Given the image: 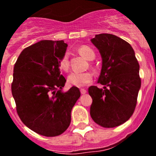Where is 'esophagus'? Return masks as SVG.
<instances>
[{
  "mask_svg": "<svg viewBox=\"0 0 156 156\" xmlns=\"http://www.w3.org/2000/svg\"><path fill=\"white\" fill-rule=\"evenodd\" d=\"M80 93L82 94H85L87 93V90H85L84 88H81V89H80Z\"/></svg>",
  "mask_w": 156,
  "mask_h": 156,
  "instance_id": "esophagus-1",
  "label": "esophagus"
}]
</instances>
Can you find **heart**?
Wrapping results in <instances>:
<instances>
[{
    "label": "heart",
    "instance_id": "1",
    "mask_svg": "<svg viewBox=\"0 0 156 156\" xmlns=\"http://www.w3.org/2000/svg\"><path fill=\"white\" fill-rule=\"evenodd\" d=\"M79 53L84 58L87 60H93L95 57V53L91 48L87 46H82L78 50ZM59 66L64 71H67L69 67V61L68 54H65L59 62ZM92 75L90 73H77L73 72L69 75L68 82L73 86L83 87L86 84L91 82Z\"/></svg>",
    "mask_w": 156,
    "mask_h": 156
}]
</instances>
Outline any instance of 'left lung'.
Listing matches in <instances>:
<instances>
[{
    "label": "left lung",
    "instance_id": "1",
    "mask_svg": "<svg viewBox=\"0 0 156 156\" xmlns=\"http://www.w3.org/2000/svg\"><path fill=\"white\" fill-rule=\"evenodd\" d=\"M102 60L98 83L103 88L91 86L90 116L97 124L106 128L124 123L134 112L140 78L138 62L129 43L109 34L95 35L90 40Z\"/></svg>",
    "mask_w": 156,
    "mask_h": 156
}]
</instances>
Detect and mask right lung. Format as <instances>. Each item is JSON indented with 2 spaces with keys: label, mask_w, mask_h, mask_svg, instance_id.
Instances as JSON below:
<instances>
[{
  "label": "right lung",
  "mask_w": 156,
  "mask_h": 156,
  "mask_svg": "<svg viewBox=\"0 0 156 156\" xmlns=\"http://www.w3.org/2000/svg\"><path fill=\"white\" fill-rule=\"evenodd\" d=\"M67 47L63 41H41L25 48L14 66L12 93L18 115L27 127L45 137L66 131L80 97L76 87L63 91L66 80L59 62Z\"/></svg>",
  "instance_id": "add662e5"
}]
</instances>
